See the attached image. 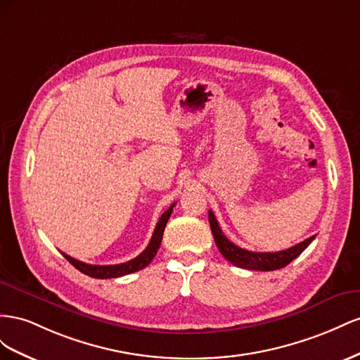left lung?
<instances>
[{"instance_id": "obj_1", "label": "left lung", "mask_w": 360, "mask_h": 360, "mask_svg": "<svg viewBox=\"0 0 360 360\" xmlns=\"http://www.w3.org/2000/svg\"><path fill=\"white\" fill-rule=\"evenodd\" d=\"M208 219H210V226L214 235V241L217 244L220 253L229 262L240 266V269L258 270V271H273V270L283 269V266L288 265L292 259H295L297 256H299L315 238L314 235V237L281 252H250V250L238 248V245H235L232 241H229L224 237L219 226V221L215 219L212 211H208Z\"/></svg>"}]
</instances>
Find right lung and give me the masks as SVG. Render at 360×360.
I'll return each instance as SVG.
<instances>
[{
	"label": "right lung",
	"mask_w": 360,
	"mask_h": 360,
	"mask_svg": "<svg viewBox=\"0 0 360 360\" xmlns=\"http://www.w3.org/2000/svg\"><path fill=\"white\" fill-rule=\"evenodd\" d=\"M174 205L176 203H173L167 211H164V214L161 215L157 226H155V231H153V233H152V238L148 244V248L134 259L123 262V264H116V265H91V264H86V262H81L75 258H72V256H69L66 253H63V256L72 265L75 266L77 270H79L81 273H84L90 277H95V279H111V277H120V276H125V274L145 269L146 265L150 264L153 256L157 255V252L160 249L162 233H164V229H166V224L170 219V214L173 211Z\"/></svg>",
	"instance_id": "obj_1"
}]
</instances>
